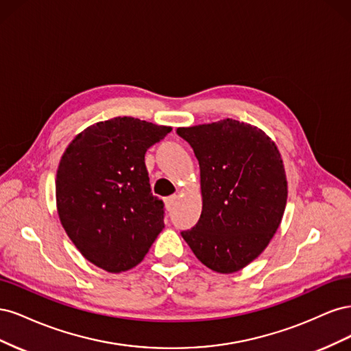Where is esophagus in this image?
Listing matches in <instances>:
<instances>
[{"label":"esophagus","instance_id":"1","mask_svg":"<svg viewBox=\"0 0 351 351\" xmlns=\"http://www.w3.org/2000/svg\"><path fill=\"white\" fill-rule=\"evenodd\" d=\"M176 200H177V195H171V196L165 197V206H167V209H168V210L173 208V205L176 204Z\"/></svg>","mask_w":351,"mask_h":351}]
</instances>
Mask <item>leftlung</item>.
Returning <instances> with one entry per match:
<instances>
[{"instance_id": "obj_1", "label": "left lung", "mask_w": 351, "mask_h": 351, "mask_svg": "<svg viewBox=\"0 0 351 351\" xmlns=\"http://www.w3.org/2000/svg\"><path fill=\"white\" fill-rule=\"evenodd\" d=\"M200 168L202 214L182 236L209 269L247 267L277 232L287 178L277 145L258 127L232 119L178 127Z\"/></svg>"}]
</instances>
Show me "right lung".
Returning a JSON list of instances; mask_svg holds the SVG:
<instances>
[{
    "label": "right lung",
    "mask_w": 351,
    "mask_h": 351,
    "mask_svg": "<svg viewBox=\"0 0 351 351\" xmlns=\"http://www.w3.org/2000/svg\"><path fill=\"white\" fill-rule=\"evenodd\" d=\"M171 127L115 117L80 132L60 159L57 210L74 246L98 268L119 274L139 265L164 224L151 193L145 154Z\"/></svg>",
    "instance_id": "1"
}]
</instances>
